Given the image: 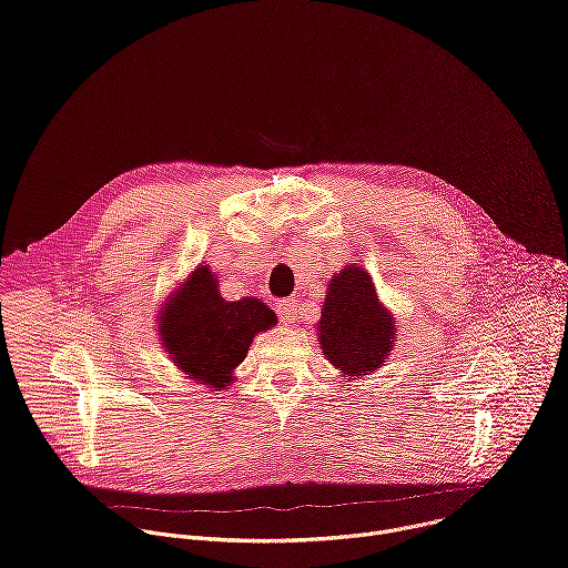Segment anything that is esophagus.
<instances>
[{"mask_svg":"<svg viewBox=\"0 0 568 568\" xmlns=\"http://www.w3.org/2000/svg\"><path fill=\"white\" fill-rule=\"evenodd\" d=\"M298 314V303L294 298H285L278 303V318L283 323H296V316Z\"/></svg>","mask_w":568,"mask_h":568,"instance_id":"34e87169","label":"esophagus"}]
</instances>
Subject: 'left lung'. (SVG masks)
Here are the masks:
<instances>
[{
  "mask_svg": "<svg viewBox=\"0 0 568 568\" xmlns=\"http://www.w3.org/2000/svg\"><path fill=\"white\" fill-rule=\"evenodd\" d=\"M395 331L393 312L362 265L351 263L328 281L314 333L342 379L353 382L382 368L397 342Z\"/></svg>",
  "mask_w": 568,
  "mask_h": 568,
  "instance_id": "1",
  "label": "left lung"
}]
</instances>
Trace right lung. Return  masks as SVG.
<instances>
[{"mask_svg":"<svg viewBox=\"0 0 568 568\" xmlns=\"http://www.w3.org/2000/svg\"><path fill=\"white\" fill-rule=\"evenodd\" d=\"M215 272L197 265L161 303L156 335L173 364L209 390H224L235 379L256 335L276 326L263 301L222 298Z\"/></svg>","mask_w":568,"mask_h":568,"instance_id":"add662e5","label":"right lung"}]
</instances>
